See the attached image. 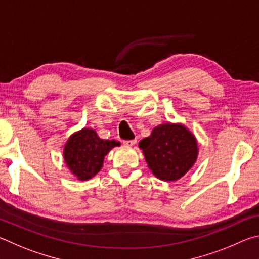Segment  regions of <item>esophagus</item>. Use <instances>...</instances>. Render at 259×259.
Returning <instances> with one entry per match:
<instances>
[{
  "mask_svg": "<svg viewBox=\"0 0 259 259\" xmlns=\"http://www.w3.org/2000/svg\"><path fill=\"white\" fill-rule=\"evenodd\" d=\"M137 143V140H128V141H124V144L125 146H127V147H132V146H134V144Z\"/></svg>",
  "mask_w": 259,
  "mask_h": 259,
  "instance_id": "obj_1",
  "label": "esophagus"
}]
</instances>
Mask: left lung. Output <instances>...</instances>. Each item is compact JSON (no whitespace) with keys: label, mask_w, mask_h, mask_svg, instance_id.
I'll return each instance as SVG.
<instances>
[{"label":"left lung","mask_w":259,"mask_h":259,"mask_svg":"<svg viewBox=\"0 0 259 259\" xmlns=\"http://www.w3.org/2000/svg\"><path fill=\"white\" fill-rule=\"evenodd\" d=\"M148 167L157 179L175 182L188 173L198 158V142L183 124H161L139 143Z\"/></svg>","instance_id":"8db88e82"}]
</instances>
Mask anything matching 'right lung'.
Wrapping results in <instances>:
<instances>
[{
  "label": "right lung",
  "mask_w": 259,
  "mask_h": 259,
  "mask_svg": "<svg viewBox=\"0 0 259 259\" xmlns=\"http://www.w3.org/2000/svg\"><path fill=\"white\" fill-rule=\"evenodd\" d=\"M119 146L120 142L100 139L93 128L84 127L67 140L63 148V159L77 180L88 181L102 168L108 152Z\"/></svg>",
  "instance_id": "right-lung-1"
}]
</instances>
